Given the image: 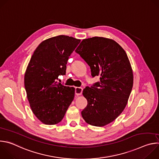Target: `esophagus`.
<instances>
[{
    "label": "esophagus",
    "mask_w": 159,
    "mask_h": 159,
    "mask_svg": "<svg viewBox=\"0 0 159 159\" xmlns=\"http://www.w3.org/2000/svg\"><path fill=\"white\" fill-rule=\"evenodd\" d=\"M75 95H76V96H80V95H81L82 93V88L79 87H75Z\"/></svg>",
    "instance_id": "34e87169"
}]
</instances>
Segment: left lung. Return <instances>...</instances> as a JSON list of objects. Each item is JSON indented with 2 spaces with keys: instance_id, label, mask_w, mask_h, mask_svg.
I'll list each match as a JSON object with an SVG mask.
<instances>
[{
  "instance_id": "8db88e82",
  "label": "left lung",
  "mask_w": 159,
  "mask_h": 159,
  "mask_svg": "<svg viewBox=\"0 0 159 159\" xmlns=\"http://www.w3.org/2000/svg\"><path fill=\"white\" fill-rule=\"evenodd\" d=\"M75 52L89 65L100 82L86 87L87 105L81 114L88 124L104 126L115 120L125 108L133 84V74L125 51L115 41L103 37L84 39Z\"/></svg>"
}]
</instances>
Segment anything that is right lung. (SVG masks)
<instances>
[{
  "mask_svg": "<svg viewBox=\"0 0 159 159\" xmlns=\"http://www.w3.org/2000/svg\"><path fill=\"white\" fill-rule=\"evenodd\" d=\"M80 39L60 35L42 41L28 63L25 87L30 107L45 125H56L63 118L74 100L75 89L57 83L66 72L68 59Z\"/></svg>",
  "mask_w": 159,
  "mask_h": 159,
  "instance_id": "1",
  "label": "right lung"
}]
</instances>
